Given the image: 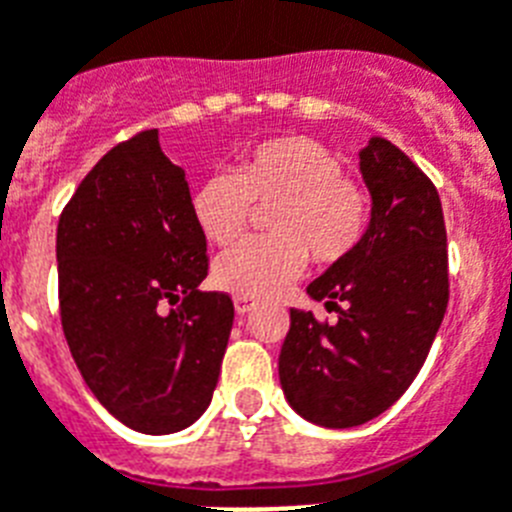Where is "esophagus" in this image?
<instances>
[{"label":"esophagus","mask_w":512,"mask_h":512,"mask_svg":"<svg viewBox=\"0 0 512 512\" xmlns=\"http://www.w3.org/2000/svg\"><path fill=\"white\" fill-rule=\"evenodd\" d=\"M253 308H256V301H251V298H235V311H238L240 316H246V314H251Z\"/></svg>","instance_id":"obj_1"}]
</instances>
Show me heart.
I'll return each instance as SVG.
<instances>
[{"label":"heart","instance_id":"heart-1","mask_svg":"<svg viewBox=\"0 0 512 512\" xmlns=\"http://www.w3.org/2000/svg\"><path fill=\"white\" fill-rule=\"evenodd\" d=\"M253 206L269 209V238L243 243L214 264V282L251 301L280 295L308 256L322 266L350 256L369 227L366 190L345 177L332 151L303 135L259 143L235 175L206 177L190 198L198 230L214 246H232L246 235Z\"/></svg>","mask_w":512,"mask_h":512}]
</instances>
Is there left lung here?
I'll list each match as a JSON object with an SVG mask.
<instances>
[{
    "instance_id": "left-lung-1",
    "label": "left lung",
    "mask_w": 512,
    "mask_h": 512,
    "mask_svg": "<svg viewBox=\"0 0 512 512\" xmlns=\"http://www.w3.org/2000/svg\"><path fill=\"white\" fill-rule=\"evenodd\" d=\"M371 222L358 248L306 287L337 322L290 308L280 384L287 403L327 429L366 424L424 366L447 311V232L434 183L390 141L361 149Z\"/></svg>"
}]
</instances>
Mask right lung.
<instances>
[{
    "label": "right lung",
    "mask_w": 512,
    "mask_h": 512,
    "mask_svg": "<svg viewBox=\"0 0 512 512\" xmlns=\"http://www.w3.org/2000/svg\"><path fill=\"white\" fill-rule=\"evenodd\" d=\"M206 274L188 180L159 130L117 143L59 217V316L88 390L135 432H180L209 408L235 308L198 290Z\"/></svg>",
    "instance_id": "1"
}]
</instances>
